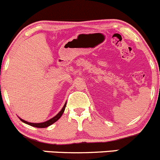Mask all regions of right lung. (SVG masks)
Wrapping results in <instances>:
<instances>
[{
	"instance_id": "add662e5",
	"label": "right lung",
	"mask_w": 160,
	"mask_h": 160,
	"mask_svg": "<svg viewBox=\"0 0 160 160\" xmlns=\"http://www.w3.org/2000/svg\"><path fill=\"white\" fill-rule=\"evenodd\" d=\"M65 107H66V102L65 104L64 105V107H63V108L61 109V111L59 112V113H58V114L56 115L55 117H53V118H51V119L48 120L47 121H45V122H42V123H30V122H28V121H24V120L21 119L20 118V120H21L22 122H24L25 124H28V125L30 126H32V127H35V128H47L48 126L51 125V124H53V123L56 122L57 121H58V120L61 118V117L62 116L63 113H64V110H65Z\"/></svg>"
}]
</instances>
